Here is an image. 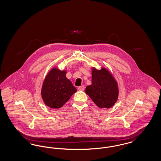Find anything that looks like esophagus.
Listing matches in <instances>:
<instances>
[{
  "instance_id": "obj_1",
  "label": "esophagus",
  "mask_w": 161,
  "mask_h": 161,
  "mask_svg": "<svg viewBox=\"0 0 161 161\" xmlns=\"http://www.w3.org/2000/svg\"><path fill=\"white\" fill-rule=\"evenodd\" d=\"M85 86L84 85H82V86H79V88H78V89H79V91H83V90H85Z\"/></svg>"
}]
</instances>
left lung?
I'll return each instance as SVG.
<instances>
[{"label": "left lung", "instance_id": "8db88e82", "mask_svg": "<svg viewBox=\"0 0 161 161\" xmlns=\"http://www.w3.org/2000/svg\"><path fill=\"white\" fill-rule=\"evenodd\" d=\"M92 84L86 86L85 92L99 108H109L117 102L119 85L112 73L107 68L92 67Z\"/></svg>", "mask_w": 161, "mask_h": 161}]
</instances>
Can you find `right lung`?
<instances>
[{
	"label": "right lung",
	"instance_id": "1",
	"mask_svg": "<svg viewBox=\"0 0 161 161\" xmlns=\"http://www.w3.org/2000/svg\"><path fill=\"white\" fill-rule=\"evenodd\" d=\"M66 70L54 67L44 79L41 96L44 104L51 108H61L77 90L66 78Z\"/></svg>",
	"mask_w": 161,
	"mask_h": 161
}]
</instances>
